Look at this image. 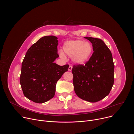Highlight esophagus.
Listing matches in <instances>:
<instances>
[{
    "label": "esophagus",
    "instance_id": "34e87169",
    "mask_svg": "<svg viewBox=\"0 0 134 134\" xmlns=\"http://www.w3.org/2000/svg\"><path fill=\"white\" fill-rule=\"evenodd\" d=\"M72 67L71 66H69V68H68V70H69V71H71V69H72Z\"/></svg>",
    "mask_w": 134,
    "mask_h": 134
}]
</instances>
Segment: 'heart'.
Masks as SVG:
<instances>
[{
	"label": "heart",
	"instance_id": "obj_1",
	"mask_svg": "<svg viewBox=\"0 0 134 134\" xmlns=\"http://www.w3.org/2000/svg\"><path fill=\"white\" fill-rule=\"evenodd\" d=\"M64 51L68 55H72V60L78 64H82L89 60L92 54V45L83 40H71L66 42L63 46ZM60 55L65 57L63 52Z\"/></svg>",
	"mask_w": 134,
	"mask_h": 134
}]
</instances>
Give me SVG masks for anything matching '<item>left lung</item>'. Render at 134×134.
I'll return each mask as SVG.
<instances>
[{"label": "left lung", "mask_w": 134, "mask_h": 134, "mask_svg": "<svg viewBox=\"0 0 134 134\" xmlns=\"http://www.w3.org/2000/svg\"><path fill=\"white\" fill-rule=\"evenodd\" d=\"M84 38L92 43L94 52L85 65H74V91L82 100L96 102L106 97L113 86L114 65L112 53L102 40Z\"/></svg>", "instance_id": "1"}]
</instances>
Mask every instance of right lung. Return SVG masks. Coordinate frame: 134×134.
<instances>
[{
  "label": "right lung",
  "mask_w": 134,
  "mask_h": 134,
  "mask_svg": "<svg viewBox=\"0 0 134 134\" xmlns=\"http://www.w3.org/2000/svg\"><path fill=\"white\" fill-rule=\"evenodd\" d=\"M58 37L45 36L27 50L22 64L20 84L24 96L35 103H42L52 99L55 86L68 65L54 63L58 58Z\"/></svg>",
  "instance_id": "right-lung-1"
}]
</instances>
